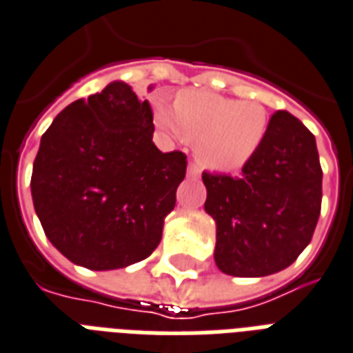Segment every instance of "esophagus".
Segmentation results:
<instances>
[{"label":"esophagus","instance_id":"obj_1","mask_svg":"<svg viewBox=\"0 0 353 353\" xmlns=\"http://www.w3.org/2000/svg\"><path fill=\"white\" fill-rule=\"evenodd\" d=\"M187 176L188 177H198L200 176V168H198V165H194V163H190L187 168Z\"/></svg>","mask_w":353,"mask_h":353}]
</instances>
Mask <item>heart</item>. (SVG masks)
Masks as SVG:
<instances>
[{
	"label": "heart",
	"mask_w": 353,
	"mask_h": 353,
	"mask_svg": "<svg viewBox=\"0 0 353 353\" xmlns=\"http://www.w3.org/2000/svg\"><path fill=\"white\" fill-rule=\"evenodd\" d=\"M153 122L174 141H196L201 166L214 172H235L263 146L270 117L259 101H239L222 94L181 90L170 105L153 99Z\"/></svg>",
	"instance_id": "1"
}]
</instances>
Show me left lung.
<instances>
[{
  "label": "left lung",
  "instance_id": "obj_1",
  "mask_svg": "<svg viewBox=\"0 0 353 353\" xmlns=\"http://www.w3.org/2000/svg\"><path fill=\"white\" fill-rule=\"evenodd\" d=\"M205 211L216 222L214 263L228 276L283 270L311 242L322 203L314 134L287 111L274 112L263 146L241 176L203 172Z\"/></svg>",
  "mask_w": 353,
  "mask_h": 353
}]
</instances>
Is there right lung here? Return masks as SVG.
Listing matches in <instances>:
<instances>
[{"mask_svg":"<svg viewBox=\"0 0 353 353\" xmlns=\"http://www.w3.org/2000/svg\"><path fill=\"white\" fill-rule=\"evenodd\" d=\"M153 129L150 101L112 81L70 103L42 134L31 194L46 236L66 259L114 270L157 248L187 155L161 152Z\"/></svg>","mask_w":353,"mask_h":353,"instance_id":"right-lung-1","label":"right lung"}]
</instances>
